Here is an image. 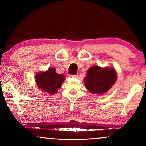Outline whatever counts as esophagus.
Returning a JSON list of instances; mask_svg holds the SVG:
<instances>
[{"label":"esophagus","instance_id":"34e87169","mask_svg":"<svg viewBox=\"0 0 146 146\" xmlns=\"http://www.w3.org/2000/svg\"><path fill=\"white\" fill-rule=\"evenodd\" d=\"M72 77H74V78H78V75H72Z\"/></svg>","mask_w":146,"mask_h":146}]
</instances>
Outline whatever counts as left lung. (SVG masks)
<instances>
[{
	"mask_svg": "<svg viewBox=\"0 0 146 146\" xmlns=\"http://www.w3.org/2000/svg\"><path fill=\"white\" fill-rule=\"evenodd\" d=\"M117 80L114 68L93 66L86 72L84 83L86 89L94 94L102 95L112 87Z\"/></svg>",
	"mask_w": 146,
	"mask_h": 146,
	"instance_id": "obj_1",
	"label": "left lung"
}]
</instances>
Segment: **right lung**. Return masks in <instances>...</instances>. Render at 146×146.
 <instances>
[{
    "mask_svg": "<svg viewBox=\"0 0 146 146\" xmlns=\"http://www.w3.org/2000/svg\"><path fill=\"white\" fill-rule=\"evenodd\" d=\"M54 68H49L46 71L38 72L35 76V82L39 89L44 92L53 95L62 85L65 76L56 72Z\"/></svg>",
    "mask_w": 146,
    "mask_h": 146,
    "instance_id": "1",
    "label": "right lung"
}]
</instances>
